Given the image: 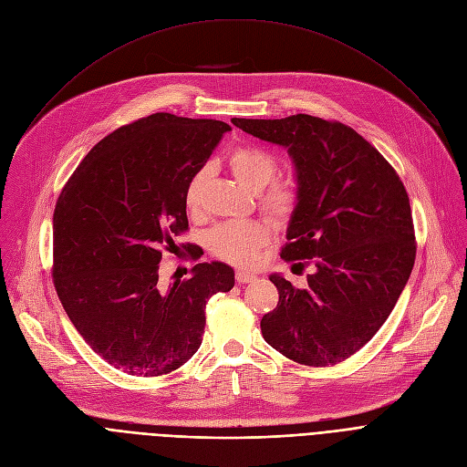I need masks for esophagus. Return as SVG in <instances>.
Wrapping results in <instances>:
<instances>
[{"mask_svg": "<svg viewBox=\"0 0 467 467\" xmlns=\"http://www.w3.org/2000/svg\"><path fill=\"white\" fill-rule=\"evenodd\" d=\"M257 276L255 275H252V273H248V271H236V282L238 284H250V282H254Z\"/></svg>", "mask_w": 467, "mask_h": 467, "instance_id": "obj_1", "label": "esophagus"}]
</instances>
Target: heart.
<instances>
[{
	"label": "heart",
	"instance_id": "1",
	"mask_svg": "<svg viewBox=\"0 0 467 467\" xmlns=\"http://www.w3.org/2000/svg\"><path fill=\"white\" fill-rule=\"evenodd\" d=\"M229 168L238 183L250 192H261L278 174L276 159L259 147H236L229 155ZM208 178L210 168L196 170L191 176L185 187V206L189 212L194 213L201 210ZM259 206L275 223L284 225L297 212L299 187L289 180L275 182L261 194ZM268 238H271V227L265 221H227V223L215 225L208 233V248L221 261L246 266L255 261L257 252Z\"/></svg>",
	"mask_w": 467,
	"mask_h": 467
}]
</instances>
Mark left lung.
<instances>
[{"label":"left lung","mask_w":467,"mask_h":467,"mask_svg":"<svg viewBox=\"0 0 467 467\" xmlns=\"http://www.w3.org/2000/svg\"><path fill=\"white\" fill-rule=\"evenodd\" d=\"M231 122L293 159L299 206L280 255L312 265L305 289L271 275L280 299L263 316V338L303 365L345 361L375 337L410 276L409 194L391 164L342 122L305 113Z\"/></svg>","instance_id":"8db88e82"}]
</instances>
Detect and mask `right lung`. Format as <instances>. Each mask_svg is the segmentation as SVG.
<instances>
[{"mask_svg": "<svg viewBox=\"0 0 467 467\" xmlns=\"http://www.w3.org/2000/svg\"><path fill=\"white\" fill-rule=\"evenodd\" d=\"M231 127L153 113L98 141L53 215V278L87 345L136 377L176 371L201 348L206 303L234 271L212 261L162 287V252L189 229L185 187Z\"/></svg>", "mask_w": 467, "mask_h": 467, "instance_id": "add662e5", "label": "right lung"}]
</instances>
